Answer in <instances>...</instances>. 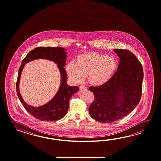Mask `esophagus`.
Instances as JSON below:
<instances>
[{
    "instance_id": "obj_1",
    "label": "esophagus",
    "mask_w": 161,
    "mask_h": 161,
    "mask_svg": "<svg viewBox=\"0 0 161 161\" xmlns=\"http://www.w3.org/2000/svg\"><path fill=\"white\" fill-rule=\"evenodd\" d=\"M79 89L80 90H87V87L85 86H79Z\"/></svg>"
}]
</instances>
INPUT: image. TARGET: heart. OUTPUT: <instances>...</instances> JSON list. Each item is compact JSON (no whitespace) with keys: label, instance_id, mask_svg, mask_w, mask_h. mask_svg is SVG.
Instances as JSON below:
<instances>
[{"label":"heart","instance_id":"obj_1","mask_svg":"<svg viewBox=\"0 0 161 161\" xmlns=\"http://www.w3.org/2000/svg\"><path fill=\"white\" fill-rule=\"evenodd\" d=\"M66 71L76 83H82L86 76L92 85L102 86L108 82L117 69V62L113 56L97 52L79 55L75 63L69 62Z\"/></svg>","mask_w":161,"mask_h":161}]
</instances>
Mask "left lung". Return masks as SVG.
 Masks as SVG:
<instances>
[{
  "mask_svg": "<svg viewBox=\"0 0 161 161\" xmlns=\"http://www.w3.org/2000/svg\"><path fill=\"white\" fill-rule=\"evenodd\" d=\"M114 51L120 59L117 72L105 84L89 87L95 97L89 113L101 123H112L126 116L142 96L143 70L140 61L129 50Z\"/></svg>",
  "mask_w": 161,
  "mask_h": 161,
  "instance_id": "1",
  "label": "left lung"
}]
</instances>
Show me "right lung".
<instances>
[{"label":"right lung","instance_id":"obj_1","mask_svg":"<svg viewBox=\"0 0 161 161\" xmlns=\"http://www.w3.org/2000/svg\"><path fill=\"white\" fill-rule=\"evenodd\" d=\"M62 47H37L28 53L22 60L18 70L16 90L18 97L24 106L31 116L38 120L44 121H56L65 116L69 109V101L72 95L78 91V86H69L67 84V74L64 66L65 64L67 52ZM45 58L57 63L61 73V85L58 92L49 103L37 108L30 106L24 102L19 91V82L21 72L24 64L34 59Z\"/></svg>","mask_w":161,"mask_h":161}]
</instances>
